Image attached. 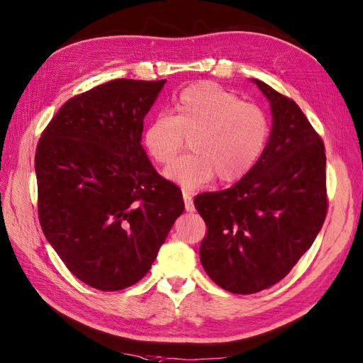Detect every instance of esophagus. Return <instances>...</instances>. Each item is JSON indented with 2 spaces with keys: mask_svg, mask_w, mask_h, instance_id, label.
<instances>
[{
  "mask_svg": "<svg viewBox=\"0 0 363 363\" xmlns=\"http://www.w3.org/2000/svg\"><path fill=\"white\" fill-rule=\"evenodd\" d=\"M183 201H184V209H186V212H194V211H196V208H194L192 197L189 196L188 192H183Z\"/></svg>",
  "mask_w": 363,
  "mask_h": 363,
  "instance_id": "esophagus-1",
  "label": "esophagus"
}]
</instances>
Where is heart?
I'll list each match as a JSON object with an SVG mask.
<instances>
[{
	"label": "heart",
	"mask_w": 363,
	"mask_h": 363,
	"mask_svg": "<svg viewBox=\"0 0 363 363\" xmlns=\"http://www.w3.org/2000/svg\"><path fill=\"white\" fill-rule=\"evenodd\" d=\"M268 118L259 106L216 83H199L184 89L175 113H160L143 134L147 155L158 164L171 163L189 138L191 154L164 171L167 180L194 191L217 175L233 183L248 174L268 140Z\"/></svg>",
	"instance_id": "obj_1"
}]
</instances>
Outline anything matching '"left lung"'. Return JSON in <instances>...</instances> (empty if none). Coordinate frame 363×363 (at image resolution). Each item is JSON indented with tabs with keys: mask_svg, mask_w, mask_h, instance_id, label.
<instances>
[{
	"mask_svg": "<svg viewBox=\"0 0 363 363\" xmlns=\"http://www.w3.org/2000/svg\"><path fill=\"white\" fill-rule=\"evenodd\" d=\"M251 82L269 101L268 143L231 188L194 199L208 226L200 262L212 281L234 294L259 293L284 279L311 248L326 216L320 137L293 100Z\"/></svg>",
	"mask_w": 363,
	"mask_h": 363,
	"instance_id": "8db88e82",
	"label": "left lung"
}]
</instances>
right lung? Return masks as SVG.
Wrapping results in <instances>:
<instances>
[{
	"mask_svg": "<svg viewBox=\"0 0 363 363\" xmlns=\"http://www.w3.org/2000/svg\"><path fill=\"white\" fill-rule=\"evenodd\" d=\"M164 83L120 78L74 96L35 154L43 233L69 271L100 291L143 279L184 209L141 146Z\"/></svg>",
	"mask_w": 363,
	"mask_h": 363,
	"instance_id": "right-lung-1",
	"label": "right lung"
}]
</instances>
